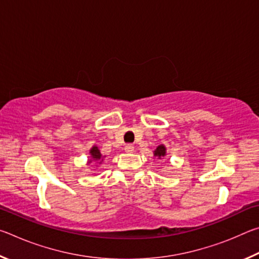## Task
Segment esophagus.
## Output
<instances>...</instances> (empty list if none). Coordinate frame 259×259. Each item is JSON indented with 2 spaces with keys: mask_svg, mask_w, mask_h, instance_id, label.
<instances>
[{
  "mask_svg": "<svg viewBox=\"0 0 259 259\" xmlns=\"http://www.w3.org/2000/svg\"><path fill=\"white\" fill-rule=\"evenodd\" d=\"M134 150H135V147H134L133 144H126L125 147H124V151H125L126 153H131V152H134Z\"/></svg>",
  "mask_w": 259,
  "mask_h": 259,
  "instance_id": "obj_1",
  "label": "esophagus"
}]
</instances>
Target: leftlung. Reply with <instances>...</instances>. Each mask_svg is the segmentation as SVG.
<instances>
[{"label": "left lung", "instance_id": "1", "mask_svg": "<svg viewBox=\"0 0 259 259\" xmlns=\"http://www.w3.org/2000/svg\"><path fill=\"white\" fill-rule=\"evenodd\" d=\"M165 155V147L163 145H160L156 147V150L154 151V156H156L157 159H161Z\"/></svg>", "mask_w": 259, "mask_h": 259}]
</instances>
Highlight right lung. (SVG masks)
<instances>
[{"label":"right lung","mask_w":259,"mask_h":259,"mask_svg":"<svg viewBox=\"0 0 259 259\" xmlns=\"http://www.w3.org/2000/svg\"><path fill=\"white\" fill-rule=\"evenodd\" d=\"M90 154H91L90 163H91V162H93V161H99V163H102L103 160H100V157H102V154H100L98 147L94 146L93 148H91V150H90Z\"/></svg>","instance_id":"1"}]
</instances>
